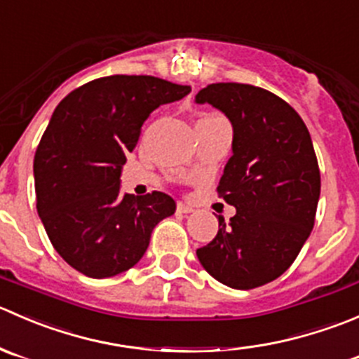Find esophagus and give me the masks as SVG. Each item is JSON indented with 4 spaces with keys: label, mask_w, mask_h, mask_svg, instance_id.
<instances>
[{
    "label": "esophagus",
    "mask_w": 359,
    "mask_h": 359,
    "mask_svg": "<svg viewBox=\"0 0 359 359\" xmlns=\"http://www.w3.org/2000/svg\"><path fill=\"white\" fill-rule=\"evenodd\" d=\"M176 211L181 212V215H188V212H194V208H191L190 204H187V202H178L176 204Z\"/></svg>",
    "instance_id": "1"
}]
</instances>
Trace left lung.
<instances>
[{
    "instance_id": "obj_1",
    "label": "left lung",
    "mask_w": 359,
    "mask_h": 359,
    "mask_svg": "<svg viewBox=\"0 0 359 359\" xmlns=\"http://www.w3.org/2000/svg\"><path fill=\"white\" fill-rule=\"evenodd\" d=\"M195 102L233 127L218 194L237 211L230 223L218 216V233L197 258L230 288H258L288 271L314 226L321 176L311 134L288 102L255 85L211 83Z\"/></svg>"
}]
</instances>
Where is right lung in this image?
Returning <instances> with one entry per match:
<instances>
[{"mask_svg":"<svg viewBox=\"0 0 359 359\" xmlns=\"http://www.w3.org/2000/svg\"><path fill=\"white\" fill-rule=\"evenodd\" d=\"M188 85L144 74H113L74 88L55 108L34 155L36 209L55 251L81 274L113 278L141 260L176 202L162 191H120L126 155L158 106Z\"/></svg>","mask_w":359,"mask_h":359,"instance_id":"1","label":"right lung"}]
</instances>
